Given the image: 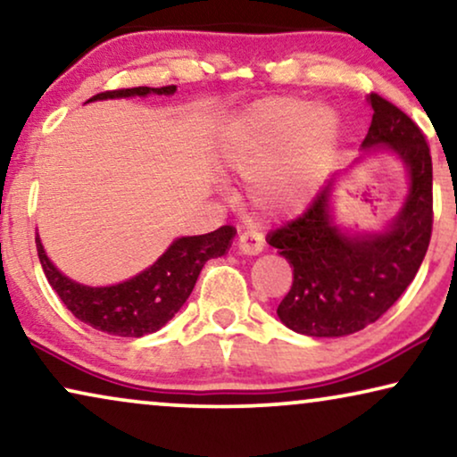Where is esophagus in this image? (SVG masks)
Returning a JSON list of instances; mask_svg holds the SVG:
<instances>
[{
	"instance_id": "34e87169",
	"label": "esophagus",
	"mask_w": 457,
	"mask_h": 457,
	"mask_svg": "<svg viewBox=\"0 0 457 457\" xmlns=\"http://www.w3.org/2000/svg\"><path fill=\"white\" fill-rule=\"evenodd\" d=\"M264 249V237L258 230L247 228L239 235V252L245 255H258Z\"/></svg>"
}]
</instances>
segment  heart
Returning <instances> with one entry per match:
<instances>
[{
    "label": "heart",
    "mask_w": 457,
    "mask_h": 457,
    "mask_svg": "<svg viewBox=\"0 0 457 457\" xmlns=\"http://www.w3.org/2000/svg\"><path fill=\"white\" fill-rule=\"evenodd\" d=\"M337 133L339 118L333 110L310 108L308 102L295 97L266 99L227 137L222 160L241 179L253 180L255 204L270 210L287 208L305 193L303 170L295 160L273 162L295 135L299 145L320 149L333 143Z\"/></svg>",
    "instance_id": "heart-1"
}]
</instances>
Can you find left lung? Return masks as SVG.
<instances>
[{"mask_svg":"<svg viewBox=\"0 0 457 457\" xmlns=\"http://www.w3.org/2000/svg\"><path fill=\"white\" fill-rule=\"evenodd\" d=\"M374 114L361 149L391 152L410 174L399 214L380 233L349 235L330 210L335 180L295 220L272 230L268 243L293 266V285L277 314L299 335L345 337L377 322L414 280L433 233V160L411 118L370 93Z\"/></svg>","mask_w":457,"mask_h":457,"instance_id":"1","label":"left lung"}]
</instances>
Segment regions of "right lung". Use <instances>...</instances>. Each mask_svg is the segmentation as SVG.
<instances>
[{
    "mask_svg": "<svg viewBox=\"0 0 457 457\" xmlns=\"http://www.w3.org/2000/svg\"><path fill=\"white\" fill-rule=\"evenodd\" d=\"M177 87H133V89H116L97 93L89 102L118 97H145L149 93L172 96ZM237 230L233 227H220L214 233L180 237L154 262L152 266L110 287H89L68 278L47 258L46 249L37 235V253L43 272L58 293L62 302L72 312L74 318L102 333L116 337H143L155 333L177 312L183 308L187 297L191 295L204 264L212 258H220L233 243Z\"/></svg>",
    "mask_w": 457,
    "mask_h": 457,
    "instance_id": "obj_1",
    "label": "right lung"
}]
</instances>
